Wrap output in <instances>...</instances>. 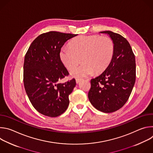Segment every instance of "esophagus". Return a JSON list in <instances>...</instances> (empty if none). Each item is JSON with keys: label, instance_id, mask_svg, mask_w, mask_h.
I'll use <instances>...</instances> for the list:
<instances>
[{"label": "esophagus", "instance_id": "34e87169", "mask_svg": "<svg viewBox=\"0 0 153 153\" xmlns=\"http://www.w3.org/2000/svg\"><path fill=\"white\" fill-rule=\"evenodd\" d=\"M81 80H82V79H79V78H77V79H76V83H79Z\"/></svg>", "mask_w": 153, "mask_h": 153}]
</instances>
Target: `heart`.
I'll use <instances>...</instances> for the list:
<instances>
[{
  "label": "heart",
  "mask_w": 153,
  "mask_h": 153,
  "mask_svg": "<svg viewBox=\"0 0 153 153\" xmlns=\"http://www.w3.org/2000/svg\"><path fill=\"white\" fill-rule=\"evenodd\" d=\"M115 45L109 36H81L74 39L69 47H63L60 58L65 67L72 70L81 61L83 62L71 72L75 77H86L103 72L113 57Z\"/></svg>",
  "instance_id": "heart-1"
}]
</instances>
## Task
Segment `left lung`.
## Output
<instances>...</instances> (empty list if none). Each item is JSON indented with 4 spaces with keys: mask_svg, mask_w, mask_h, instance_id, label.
I'll list each match as a JSON object with an SVG mask.
<instances>
[{
    "mask_svg": "<svg viewBox=\"0 0 153 153\" xmlns=\"http://www.w3.org/2000/svg\"><path fill=\"white\" fill-rule=\"evenodd\" d=\"M113 39V57L108 68L91 80L88 99L97 110L109 113L121 108L131 93L136 80V60L128 40L110 31H101Z\"/></svg>",
    "mask_w": 153,
    "mask_h": 153,
    "instance_id": "8db88e82",
    "label": "left lung"
}]
</instances>
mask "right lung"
Masks as SVG:
<instances>
[{
  "instance_id": "add662e5",
  "label": "right lung",
  "mask_w": 153,
  "mask_h": 153,
  "mask_svg": "<svg viewBox=\"0 0 153 153\" xmlns=\"http://www.w3.org/2000/svg\"><path fill=\"white\" fill-rule=\"evenodd\" d=\"M77 34L50 31L31 43L24 59V83L32 105L40 114L55 117L69 105V95L76 86L73 79L63 83L60 80L69 73L60 58L64 43Z\"/></svg>"
}]
</instances>
